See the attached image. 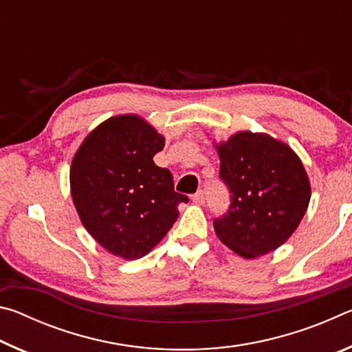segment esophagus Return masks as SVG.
Masks as SVG:
<instances>
[{
  "instance_id": "obj_1",
  "label": "esophagus",
  "mask_w": 352,
  "mask_h": 352,
  "mask_svg": "<svg viewBox=\"0 0 352 352\" xmlns=\"http://www.w3.org/2000/svg\"><path fill=\"white\" fill-rule=\"evenodd\" d=\"M190 199H192L194 204L204 205L205 204V190H199V192H195Z\"/></svg>"
}]
</instances>
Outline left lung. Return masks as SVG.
<instances>
[{
    "label": "left lung",
    "instance_id": "obj_1",
    "mask_svg": "<svg viewBox=\"0 0 352 352\" xmlns=\"http://www.w3.org/2000/svg\"><path fill=\"white\" fill-rule=\"evenodd\" d=\"M220 178L231 194L214 231L245 259L273 252L295 233L311 200V182L300 157L269 133L242 130L214 142Z\"/></svg>",
    "mask_w": 352,
    "mask_h": 352
}]
</instances>
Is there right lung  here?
<instances>
[{
	"label": "right lung",
	"mask_w": 352,
	"mask_h": 352,
	"mask_svg": "<svg viewBox=\"0 0 352 352\" xmlns=\"http://www.w3.org/2000/svg\"><path fill=\"white\" fill-rule=\"evenodd\" d=\"M164 136L140 115L100 122L77 148L71 197L85 230L107 252L140 259L163 241L188 197L174 190L168 169L153 163Z\"/></svg>",
	"instance_id": "obj_1"
}]
</instances>
